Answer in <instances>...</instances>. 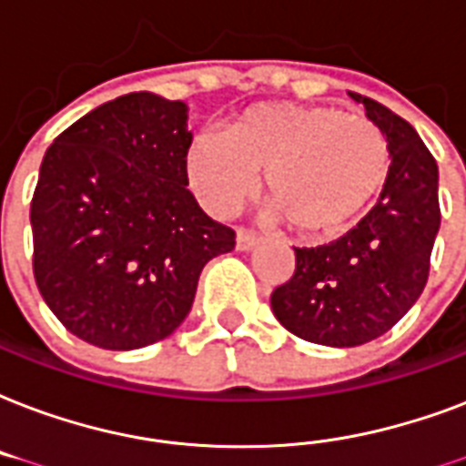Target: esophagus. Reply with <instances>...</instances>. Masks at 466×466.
Masks as SVG:
<instances>
[{
	"label": "esophagus",
	"instance_id": "obj_1",
	"mask_svg": "<svg viewBox=\"0 0 466 466\" xmlns=\"http://www.w3.org/2000/svg\"><path fill=\"white\" fill-rule=\"evenodd\" d=\"M258 243H259L258 233H252V230H245V228L238 230V236H236L238 250H252Z\"/></svg>",
	"mask_w": 466,
	"mask_h": 466
}]
</instances>
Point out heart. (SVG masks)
<instances>
[{"label": "heart", "mask_w": 466, "mask_h": 466, "mask_svg": "<svg viewBox=\"0 0 466 466\" xmlns=\"http://www.w3.org/2000/svg\"><path fill=\"white\" fill-rule=\"evenodd\" d=\"M194 194L216 216L243 204L265 172V194L301 230H333L362 214L389 175L377 126L333 106L267 102L201 133L184 157Z\"/></svg>", "instance_id": "b5f03b06"}]
</instances>
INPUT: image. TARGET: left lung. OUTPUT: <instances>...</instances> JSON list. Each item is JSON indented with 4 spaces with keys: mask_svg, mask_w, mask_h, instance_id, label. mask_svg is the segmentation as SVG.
I'll list each match as a JSON object with an SVG mask.
<instances>
[{
    "mask_svg": "<svg viewBox=\"0 0 466 466\" xmlns=\"http://www.w3.org/2000/svg\"><path fill=\"white\" fill-rule=\"evenodd\" d=\"M350 96L389 143L380 201L333 243L294 248V277L269 299L289 333L328 348L364 345L409 313L428 282L440 230L438 162L416 128L370 96Z\"/></svg>",
    "mask_w": 466,
    "mask_h": 466,
    "instance_id": "1",
    "label": "left lung"
}]
</instances>
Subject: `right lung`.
Here are the masks:
<instances>
[{"label":"right lung","mask_w":466,"mask_h":466,"mask_svg":"<svg viewBox=\"0 0 466 466\" xmlns=\"http://www.w3.org/2000/svg\"><path fill=\"white\" fill-rule=\"evenodd\" d=\"M187 111L131 92L89 111L46 150L31 201L35 284L89 345L165 340L192 309L204 265L236 248V233L187 189Z\"/></svg>","instance_id":"right-lung-1"}]
</instances>
